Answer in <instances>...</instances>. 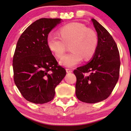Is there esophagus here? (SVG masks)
Here are the masks:
<instances>
[{
	"label": "esophagus",
	"instance_id": "esophagus-1",
	"mask_svg": "<svg viewBox=\"0 0 131 131\" xmlns=\"http://www.w3.org/2000/svg\"><path fill=\"white\" fill-rule=\"evenodd\" d=\"M66 71L67 73H71L72 72V71L70 69H66Z\"/></svg>",
	"mask_w": 131,
	"mask_h": 131
}]
</instances>
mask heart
Returning a JSON list of instances; mask_svg holds the SVG:
<instances>
[{
    "label": "heart",
    "mask_w": 131,
    "mask_h": 131,
    "mask_svg": "<svg viewBox=\"0 0 131 131\" xmlns=\"http://www.w3.org/2000/svg\"><path fill=\"white\" fill-rule=\"evenodd\" d=\"M59 37L49 34L47 38L49 49L57 58L63 56L68 46L71 52L60 59L59 63L65 67L72 68L80 63L82 59L93 58L99 45L97 32L93 29L78 23L68 24L59 30Z\"/></svg>",
    "instance_id": "b5f03b06"
}]
</instances>
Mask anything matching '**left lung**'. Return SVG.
<instances>
[{"label":"left lung","instance_id":"1","mask_svg":"<svg viewBox=\"0 0 131 131\" xmlns=\"http://www.w3.org/2000/svg\"><path fill=\"white\" fill-rule=\"evenodd\" d=\"M97 31L99 45L91 60L77 68L75 93L78 100L95 103L111 94L119 77L120 56L116 43L110 33L94 19H91ZM84 73H89L85 75Z\"/></svg>","mask_w":131,"mask_h":131}]
</instances>
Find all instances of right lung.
Returning <instances> with one entry per match:
<instances>
[{
    "instance_id": "obj_1",
    "label": "right lung",
    "mask_w": 131,
    "mask_h": 131,
    "mask_svg": "<svg viewBox=\"0 0 131 131\" xmlns=\"http://www.w3.org/2000/svg\"><path fill=\"white\" fill-rule=\"evenodd\" d=\"M59 18H41L27 28L18 40L13 58L15 84L27 101L35 104L50 102L55 88L66 75L47 46L51 29Z\"/></svg>"
}]
</instances>
